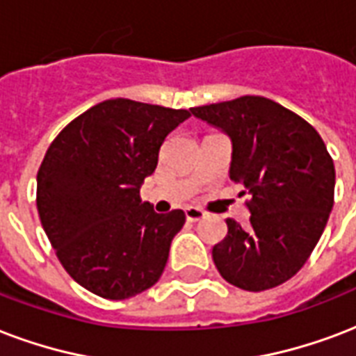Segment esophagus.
I'll return each instance as SVG.
<instances>
[{
	"label": "esophagus",
	"mask_w": 356,
	"mask_h": 356,
	"mask_svg": "<svg viewBox=\"0 0 356 356\" xmlns=\"http://www.w3.org/2000/svg\"><path fill=\"white\" fill-rule=\"evenodd\" d=\"M184 214H186V220L188 222H200L205 218V213H203L202 209L196 207H186L184 209Z\"/></svg>",
	"instance_id": "34e87169"
}]
</instances>
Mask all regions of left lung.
<instances>
[{"label":"left lung","instance_id":"8db88e82","mask_svg":"<svg viewBox=\"0 0 356 356\" xmlns=\"http://www.w3.org/2000/svg\"><path fill=\"white\" fill-rule=\"evenodd\" d=\"M232 140L229 179L250 202V226L227 218L214 244L222 278L265 291L295 276L310 257L334 205V162L310 123L265 97L190 108Z\"/></svg>","mask_w":356,"mask_h":356}]
</instances>
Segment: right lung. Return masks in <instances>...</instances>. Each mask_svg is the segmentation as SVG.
<instances>
[{
	"label": "right lung",
	"instance_id": "obj_1",
	"mask_svg": "<svg viewBox=\"0 0 356 356\" xmlns=\"http://www.w3.org/2000/svg\"><path fill=\"white\" fill-rule=\"evenodd\" d=\"M188 110L110 99L70 121L37 173V209L65 270L88 291L123 300L164 273L184 213H154L140 188Z\"/></svg>",
	"mask_w": 356,
	"mask_h": 356
}]
</instances>
